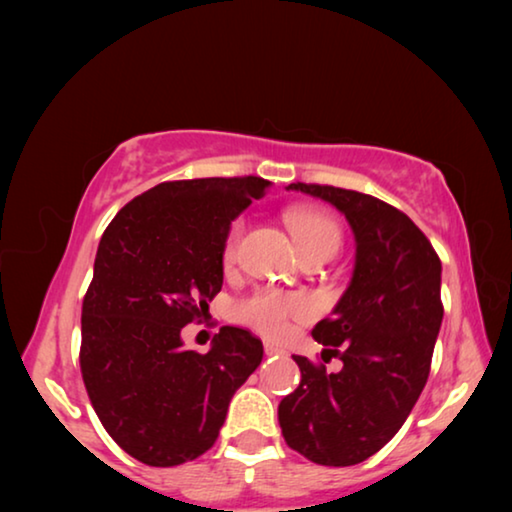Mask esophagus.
I'll list each match as a JSON object with an SVG mask.
<instances>
[{"label":"esophagus","instance_id":"34e87169","mask_svg":"<svg viewBox=\"0 0 512 512\" xmlns=\"http://www.w3.org/2000/svg\"><path fill=\"white\" fill-rule=\"evenodd\" d=\"M264 352L268 354V357H273V354H282V348H277L275 343H271V341H266L264 343Z\"/></svg>","mask_w":512,"mask_h":512}]
</instances>
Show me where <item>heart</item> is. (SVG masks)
Instances as JSON below:
<instances>
[{
	"instance_id": "b5f03b06",
	"label": "heart",
	"mask_w": 512,
	"mask_h": 512,
	"mask_svg": "<svg viewBox=\"0 0 512 512\" xmlns=\"http://www.w3.org/2000/svg\"><path fill=\"white\" fill-rule=\"evenodd\" d=\"M287 225L300 255H329L332 257L341 246V228L332 216L316 210H291L287 214ZM244 232V221H235L230 235L225 239L223 257L232 262L237 257L239 239ZM309 311V302L302 296H289L280 291H257L253 296L237 302L235 316L250 327L259 329L266 336H282L287 332L289 320L300 318Z\"/></svg>"
}]
</instances>
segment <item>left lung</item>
<instances>
[{"label":"left lung","mask_w":512,"mask_h":512,"mask_svg":"<svg viewBox=\"0 0 512 512\" xmlns=\"http://www.w3.org/2000/svg\"><path fill=\"white\" fill-rule=\"evenodd\" d=\"M287 189L339 210L354 235V268L332 316L314 327L320 357H339L327 372L296 359L300 386L277 406L282 436L318 465L366 461L391 440L418 402L429 377L443 302L440 259L404 212L375 196L329 185Z\"/></svg>","instance_id":"1"}]
</instances>
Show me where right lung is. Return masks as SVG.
<instances>
[{
	"label": "right lung",
	"mask_w": 512,
	"mask_h": 512,
	"mask_svg": "<svg viewBox=\"0 0 512 512\" xmlns=\"http://www.w3.org/2000/svg\"><path fill=\"white\" fill-rule=\"evenodd\" d=\"M268 187L255 176L162 183L103 232L83 300L81 372L101 424L137 461L173 467L205 454L262 363L248 329L221 327L205 354L185 350L180 332L221 291L230 225Z\"/></svg>",
	"instance_id": "obj_1"
}]
</instances>
